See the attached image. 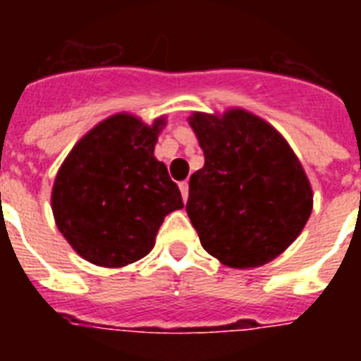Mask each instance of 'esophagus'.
<instances>
[{
	"label": "esophagus",
	"mask_w": 361,
	"mask_h": 361,
	"mask_svg": "<svg viewBox=\"0 0 361 361\" xmlns=\"http://www.w3.org/2000/svg\"><path fill=\"white\" fill-rule=\"evenodd\" d=\"M180 191H181V197H183V200H187V198H189V183H187V181H181Z\"/></svg>",
	"instance_id": "obj_1"
}]
</instances>
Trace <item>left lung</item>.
<instances>
[{"label": "left lung", "mask_w": 361, "mask_h": 361, "mask_svg": "<svg viewBox=\"0 0 361 361\" xmlns=\"http://www.w3.org/2000/svg\"><path fill=\"white\" fill-rule=\"evenodd\" d=\"M204 166L189 180L185 209L206 251L231 268L274 260L300 236L313 191L286 140L245 110L189 118Z\"/></svg>", "instance_id": "left-lung-1"}]
</instances>
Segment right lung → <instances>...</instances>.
<instances>
[{
    "instance_id": "obj_1",
    "label": "right lung",
    "mask_w": 361,
    "mask_h": 361,
    "mask_svg": "<svg viewBox=\"0 0 361 361\" xmlns=\"http://www.w3.org/2000/svg\"><path fill=\"white\" fill-rule=\"evenodd\" d=\"M153 125L116 114L93 127L61 164L52 189L56 225L87 262L120 268L140 260L170 212L183 208L169 170L153 157Z\"/></svg>"
}]
</instances>
